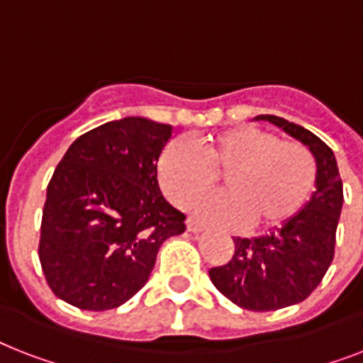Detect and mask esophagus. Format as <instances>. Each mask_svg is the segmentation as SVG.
Returning <instances> with one entry per match:
<instances>
[{
	"mask_svg": "<svg viewBox=\"0 0 363 363\" xmlns=\"http://www.w3.org/2000/svg\"><path fill=\"white\" fill-rule=\"evenodd\" d=\"M207 228L203 226V224H199V222L196 220H188V232H192V233H201L205 232Z\"/></svg>",
	"mask_w": 363,
	"mask_h": 363,
	"instance_id": "obj_1",
	"label": "esophagus"
}]
</instances>
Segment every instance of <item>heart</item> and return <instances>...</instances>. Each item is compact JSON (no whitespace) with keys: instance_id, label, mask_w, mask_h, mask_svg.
Listing matches in <instances>:
<instances>
[{"instance_id":"1","label":"heart","mask_w":363,"mask_h":363,"mask_svg":"<svg viewBox=\"0 0 363 363\" xmlns=\"http://www.w3.org/2000/svg\"><path fill=\"white\" fill-rule=\"evenodd\" d=\"M224 175L226 192L194 205V215L218 226L273 230L303 209L316 186L315 156L298 141L241 125L205 137L201 150L175 139L162 150L158 179L177 207L209 194Z\"/></svg>"}]
</instances>
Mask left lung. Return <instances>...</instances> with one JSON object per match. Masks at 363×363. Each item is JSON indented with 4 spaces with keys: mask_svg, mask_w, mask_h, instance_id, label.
<instances>
[{
    "mask_svg": "<svg viewBox=\"0 0 363 363\" xmlns=\"http://www.w3.org/2000/svg\"><path fill=\"white\" fill-rule=\"evenodd\" d=\"M254 121L279 125L309 147L316 162V190L303 209L269 235L233 238L232 259L209 269L213 284L230 301L241 309L264 313L303 301L326 275L335 250L343 182L333 150L313 131L273 115H259Z\"/></svg>",
    "mask_w": 363,
    "mask_h": 363,
    "instance_id": "obj_1",
    "label": "left lung"
}]
</instances>
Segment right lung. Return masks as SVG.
Instances as JSON below:
<instances>
[{
  "label": "right lung",
  "instance_id": "add662e5",
  "mask_svg": "<svg viewBox=\"0 0 363 363\" xmlns=\"http://www.w3.org/2000/svg\"><path fill=\"white\" fill-rule=\"evenodd\" d=\"M173 125L143 116L107 122L73 141L43 209L39 259L60 299L109 311L133 298L165 239L186 226L158 186V160Z\"/></svg>",
  "mask_w": 363,
  "mask_h": 363
}]
</instances>
